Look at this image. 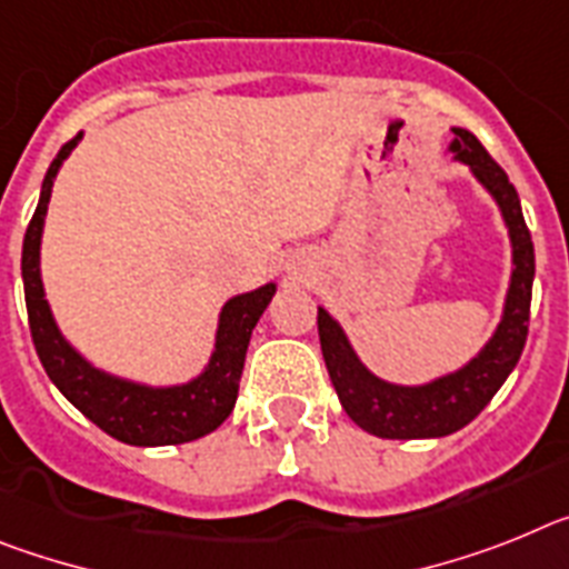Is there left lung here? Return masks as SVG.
<instances>
[{
    "label": "left lung",
    "instance_id": "8db88e82",
    "mask_svg": "<svg viewBox=\"0 0 569 569\" xmlns=\"http://www.w3.org/2000/svg\"><path fill=\"white\" fill-rule=\"evenodd\" d=\"M452 134L456 137L449 142V151L498 202L512 246V274L501 323L496 326L481 352L456 372L441 375L421 387L389 383L363 367V360L358 358L338 320L323 306H318L320 349L346 415L369 435L392 438V441L443 438L467 427L492 401L503 380L510 378L527 343L536 251H532L530 229L523 223L521 200L510 177L487 154V148L478 142L476 134H469L467 128H452Z\"/></svg>",
    "mask_w": 569,
    "mask_h": 569
}]
</instances>
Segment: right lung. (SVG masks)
<instances>
[{
  "instance_id": "add662e5",
  "label": "right lung",
  "mask_w": 569,
  "mask_h": 569,
  "mask_svg": "<svg viewBox=\"0 0 569 569\" xmlns=\"http://www.w3.org/2000/svg\"><path fill=\"white\" fill-rule=\"evenodd\" d=\"M79 140L82 134L59 148L57 160L51 162L46 180H42L37 211L24 231L22 283L37 355L48 378L53 380V387L66 395L88 421L97 423L102 432L117 441L131 443V447H171V443L197 441L202 435L214 432L234 409L251 329L266 312V306L271 303L278 286L266 283L254 291L237 295L223 306L220 320H217L214 352L209 358V367L189 383L148 387V383L117 378V375L93 367L91 360L82 358L68 343L66 335L59 332L51 306L46 300L42 271H39V246H42L53 180Z\"/></svg>"
}]
</instances>
